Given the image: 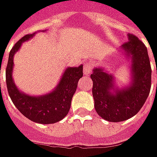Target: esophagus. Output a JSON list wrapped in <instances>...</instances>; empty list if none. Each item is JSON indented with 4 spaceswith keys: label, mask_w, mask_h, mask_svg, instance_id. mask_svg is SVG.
<instances>
[{
    "label": "esophagus",
    "mask_w": 157,
    "mask_h": 157,
    "mask_svg": "<svg viewBox=\"0 0 157 157\" xmlns=\"http://www.w3.org/2000/svg\"><path fill=\"white\" fill-rule=\"evenodd\" d=\"M93 64L90 63H86L85 65H84V70H83V73L85 75H89L90 73L92 72V70H93Z\"/></svg>",
    "instance_id": "obj_1"
}]
</instances>
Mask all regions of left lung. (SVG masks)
Returning <instances> with one entry per match:
<instances>
[{
    "mask_svg": "<svg viewBox=\"0 0 157 157\" xmlns=\"http://www.w3.org/2000/svg\"><path fill=\"white\" fill-rule=\"evenodd\" d=\"M128 40L118 51L131 63L130 79L126 86H118L115 75L104 67H95L93 80L94 107L103 119L119 122L135 116L147 99L151 86V67L147 48L138 37L128 35Z\"/></svg>",
    "mask_w": 157,
    "mask_h": 157,
    "instance_id": "obj_1",
    "label": "left lung"
}]
</instances>
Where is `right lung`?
Returning a JSON list of instances; mask_svg holds the SVG:
<instances>
[{
    "mask_svg": "<svg viewBox=\"0 0 157 157\" xmlns=\"http://www.w3.org/2000/svg\"><path fill=\"white\" fill-rule=\"evenodd\" d=\"M35 35L36 33L25 36L10 51L6 70V86L13 103L25 117L40 124H52L63 119L69 112L78 81L83 75V65L66 68L58 85L48 94L33 96L24 93L17 88L13 78V57L22 44Z\"/></svg>",
    "mask_w": 157,
    "mask_h": 157,
    "instance_id": "obj_1",
    "label": "right lung"
}]
</instances>
